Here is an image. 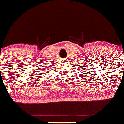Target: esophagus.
Segmentation results:
<instances>
[{
	"mask_svg": "<svg viewBox=\"0 0 124 124\" xmlns=\"http://www.w3.org/2000/svg\"><path fill=\"white\" fill-rule=\"evenodd\" d=\"M65 62H66V61H63V63H65Z\"/></svg>",
	"mask_w": 124,
	"mask_h": 124,
	"instance_id": "34e87169",
	"label": "esophagus"
}]
</instances>
